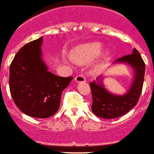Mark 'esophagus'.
<instances>
[{"label":"esophagus","mask_w":154,"mask_h":154,"mask_svg":"<svg viewBox=\"0 0 154 154\" xmlns=\"http://www.w3.org/2000/svg\"><path fill=\"white\" fill-rule=\"evenodd\" d=\"M75 80L76 82L80 83V82H85L86 81V78L85 77V75H78L75 76Z\"/></svg>","instance_id":"obj_1"}]
</instances>
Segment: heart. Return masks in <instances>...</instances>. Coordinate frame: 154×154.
Wrapping results in <instances>:
<instances>
[{"instance_id": "b5f03b06", "label": "heart", "mask_w": 154, "mask_h": 154, "mask_svg": "<svg viewBox=\"0 0 154 154\" xmlns=\"http://www.w3.org/2000/svg\"><path fill=\"white\" fill-rule=\"evenodd\" d=\"M103 45L99 42H94L82 45L77 47L72 52V57L75 62L79 64H85L91 61L99 56L103 51ZM109 58V53L107 51L103 54L102 61H105Z\"/></svg>"}]
</instances>
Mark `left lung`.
I'll return each instance as SVG.
<instances>
[{
	"instance_id": "obj_1",
	"label": "left lung",
	"mask_w": 154,
	"mask_h": 154,
	"mask_svg": "<svg viewBox=\"0 0 154 154\" xmlns=\"http://www.w3.org/2000/svg\"><path fill=\"white\" fill-rule=\"evenodd\" d=\"M115 62H124L131 65L135 71V79L128 92L122 96L111 94L100 81H98L99 83L90 82L93 113L103 119H115L127 114L137 104L143 89L145 64L139 52L134 48L132 54L119 58ZM100 78L101 76L98 79Z\"/></svg>"
}]
</instances>
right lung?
I'll list each match as a JSON object with an SVG mask.
<instances>
[{
	"label": "right lung",
	"mask_w": 154,
	"mask_h": 154,
	"mask_svg": "<svg viewBox=\"0 0 154 154\" xmlns=\"http://www.w3.org/2000/svg\"><path fill=\"white\" fill-rule=\"evenodd\" d=\"M41 45L42 37L20 49L10 66L9 86L13 100L21 112L45 119L58 111L62 91L73 77L57 76L48 71L41 60Z\"/></svg>",
	"instance_id": "right-lung-1"
}]
</instances>
